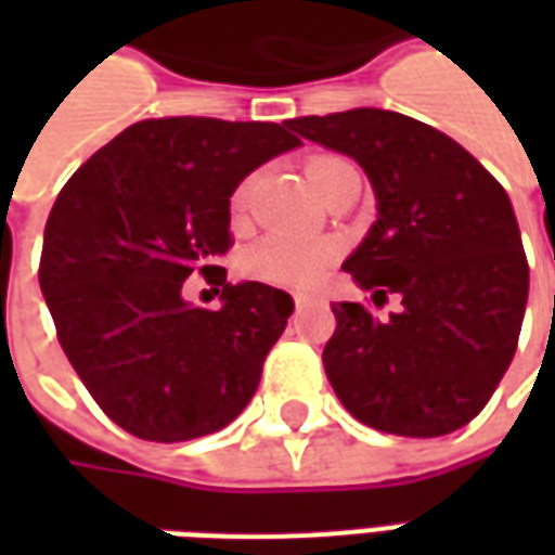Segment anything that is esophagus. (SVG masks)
<instances>
[{"mask_svg":"<svg viewBox=\"0 0 555 555\" xmlns=\"http://www.w3.org/2000/svg\"><path fill=\"white\" fill-rule=\"evenodd\" d=\"M314 302H318L314 294H306V291H297V294H294V306H297V309H306V306H314Z\"/></svg>","mask_w":555,"mask_h":555,"instance_id":"obj_1","label":"esophagus"}]
</instances>
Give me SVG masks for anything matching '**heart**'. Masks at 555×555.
I'll list each match as a JSON object with an SVG mask.
<instances>
[{
  "label": "heart",
  "instance_id": "1",
  "mask_svg": "<svg viewBox=\"0 0 555 555\" xmlns=\"http://www.w3.org/2000/svg\"><path fill=\"white\" fill-rule=\"evenodd\" d=\"M338 157H314L309 163V181L321 193L330 175L341 166ZM253 181H243L231 195V217L241 219L249 207ZM336 258V246L321 237H294V234H264L241 258L243 273L255 282L282 285V288H312L321 282Z\"/></svg>",
  "mask_w": 555,
  "mask_h": 555
}]
</instances>
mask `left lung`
I'll use <instances>...</instances> for the list:
<instances>
[{
	"label": "left lung",
	"mask_w": 555,
	"mask_h": 555,
	"mask_svg": "<svg viewBox=\"0 0 555 555\" xmlns=\"http://www.w3.org/2000/svg\"><path fill=\"white\" fill-rule=\"evenodd\" d=\"M302 139L360 163L377 222L345 270L401 312L336 302L324 369L369 428L442 437L488 404L512 365L529 297L520 229L502 183L469 151L416 118L348 109L291 118Z\"/></svg>",
	"instance_id": "8db88e82"
}]
</instances>
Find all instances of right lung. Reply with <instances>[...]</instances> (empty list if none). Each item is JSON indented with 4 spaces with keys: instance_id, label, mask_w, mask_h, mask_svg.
<instances>
[{
    "instance_id": "obj_1",
    "label": "right lung",
    "mask_w": 555,
    "mask_h": 555,
    "mask_svg": "<svg viewBox=\"0 0 555 555\" xmlns=\"http://www.w3.org/2000/svg\"><path fill=\"white\" fill-rule=\"evenodd\" d=\"M300 145L288 121L145 118L79 166L43 229V300L65 357L118 428L181 442L225 428L258 389L294 312L264 282H225L229 198ZM198 272L223 309L182 300Z\"/></svg>"
}]
</instances>
